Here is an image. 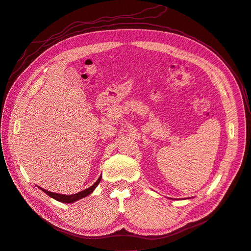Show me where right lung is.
<instances>
[{"mask_svg":"<svg viewBox=\"0 0 251 251\" xmlns=\"http://www.w3.org/2000/svg\"><path fill=\"white\" fill-rule=\"evenodd\" d=\"M100 180H101V176H100V178H98V180L95 182V183H94L92 186L87 188V189H85V191L79 192V193L74 194V195H60V194H56V193H52V192L46 191V189H44V188H42V187H40V188L42 189L43 192L46 193L48 196H50L51 198L55 199V200H57V201H59V202H63V203H73V202L77 201V200H79V199H81V198H85V197H87L88 195H90L91 193H92V192L94 191V189L96 188V186H97L98 184H100Z\"/></svg>","mask_w":251,"mask_h":251,"instance_id":"right-lung-1","label":"right lung"}]
</instances>
